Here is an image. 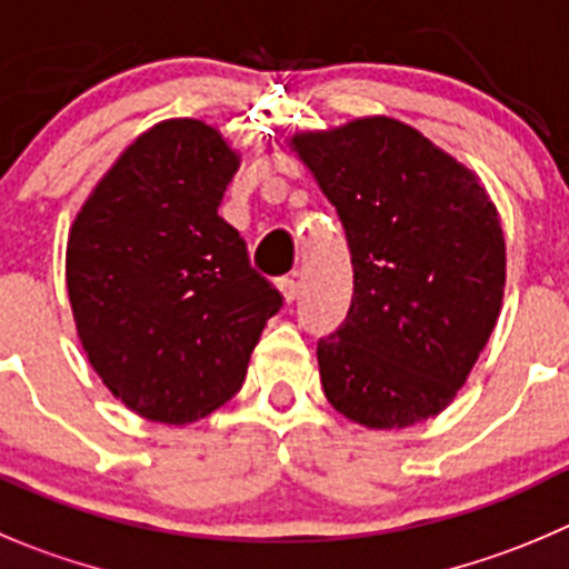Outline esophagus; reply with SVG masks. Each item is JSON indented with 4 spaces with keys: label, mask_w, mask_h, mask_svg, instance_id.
Wrapping results in <instances>:
<instances>
[{
    "label": "esophagus",
    "mask_w": 569,
    "mask_h": 569,
    "mask_svg": "<svg viewBox=\"0 0 569 569\" xmlns=\"http://www.w3.org/2000/svg\"><path fill=\"white\" fill-rule=\"evenodd\" d=\"M279 293H281V299L288 301V305H293L296 296H299V284H296V279H290V276L279 279Z\"/></svg>",
    "instance_id": "obj_1"
}]
</instances>
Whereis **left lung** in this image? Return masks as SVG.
<instances>
[{"label":"left lung","mask_w":569,"mask_h":569,"mask_svg":"<svg viewBox=\"0 0 569 569\" xmlns=\"http://www.w3.org/2000/svg\"><path fill=\"white\" fill-rule=\"evenodd\" d=\"M290 148L338 209L355 268L349 316L318 340L329 405L369 430L438 416L500 316L506 240L489 192L391 117L296 133Z\"/></svg>","instance_id":"left-lung-1"}]
</instances>
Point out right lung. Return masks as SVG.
<instances>
[{
  "label": "right lung",
  "mask_w": 569,
  "mask_h": 569,
  "mask_svg": "<svg viewBox=\"0 0 569 569\" xmlns=\"http://www.w3.org/2000/svg\"><path fill=\"white\" fill-rule=\"evenodd\" d=\"M240 156L200 119H164L113 161L69 229L67 290L89 362L126 408L189 425L246 380L279 290L218 214Z\"/></svg>",
  "instance_id": "right-lung-1"
}]
</instances>
